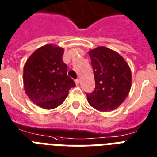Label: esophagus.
<instances>
[{
    "label": "esophagus",
    "mask_w": 157,
    "mask_h": 157,
    "mask_svg": "<svg viewBox=\"0 0 157 157\" xmlns=\"http://www.w3.org/2000/svg\"><path fill=\"white\" fill-rule=\"evenodd\" d=\"M74 82H75V83H76V84H78V83H79V79H78V78H77V79H75V81H74Z\"/></svg>",
    "instance_id": "esophagus-1"
}]
</instances>
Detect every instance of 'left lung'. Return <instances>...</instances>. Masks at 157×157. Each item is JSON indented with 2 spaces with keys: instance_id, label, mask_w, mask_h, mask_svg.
<instances>
[{
  "instance_id": "1",
  "label": "left lung",
  "mask_w": 157,
  "mask_h": 157,
  "mask_svg": "<svg viewBox=\"0 0 157 157\" xmlns=\"http://www.w3.org/2000/svg\"><path fill=\"white\" fill-rule=\"evenodd\" d=\"M95 88L87 94L89 104L101 112L118 108L128 97L132 85V73L125 59L117 52L100 46L90 50Z\"/></svg>"
}]
</instances>
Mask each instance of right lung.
Here are the masks:
<instances>
[{
	"instance_id": "1",
	"label": "right lung",
	"mask_w": 157,
	"mask_h": 157,
	"mask_svg": "<svg viewBox=\"0 0 157 157\" xmlns=\"http://www.w3.org/2000/svg\"><path fill=\"white\" fill-rule=\"evenodd\" d=\"M63 52L60 47L44 45L29 56L24 66L25 91L29 99L42 108H57L75 86L74 80L67 75Z\"/></svg>"
}]
</instances>
